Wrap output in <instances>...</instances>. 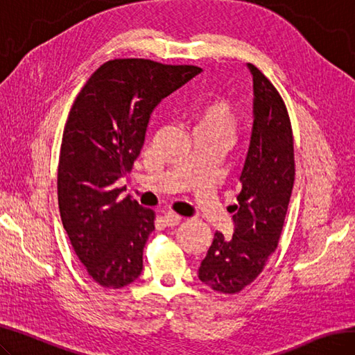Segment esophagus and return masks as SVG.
<instances>
[{"label": "esophagus", "instance_id": "34e87169", "mask_svg": "<svg viewBox=\"0 0 355 355\" xmlns=\"http://www.w3.org/2000/svg\"><path fill=\"white\" fill-rule=\"evenodd\" d=\"M180 220H182V217H180V215H178V214H175V212H167L166 215H164V221H166V224L170 227L178 226Z\"/></svg>", "mask_w": 355, "mask_h": 355}]
</instances>
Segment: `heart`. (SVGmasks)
<instances>
[{"label": "heart", "instance_id": "b5f03b06", "mask_svg": "<svg viewBox=\"0 0 355 355\" xmlns=\"http://www.w3.org/2000/svg\"><path fill=\"white\" fill-rule=\"evenodd\" d=\"M236 128V116L227 102L215 101L200 107L194 114V131L220 132L232 137Z\"/></svg>", "mask_w": 355, "mask_h": 355}]
</instances>
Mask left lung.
I'll use <instances>...</instances> for the list:
<instances>
[{
    "mask_svg": "<svg viewBox=\"0 0 355 355\" xmlns=\"http://www.w3.org/2000/svg\"><path fill=\"white\" fill-rule=\"evenodd\" d=\"M247 67L253 78V126L238 203L232 206L233 235L215 232L198 268V279L221 293L243 291L262 272L277 248L295 179L286 105L256 66Z\"/></svg>",
    "mask_w": 355,
    "mask_h": 355,
    "instance_id": "left-lung-1",
    "label": "left lung"
}]
</instances>
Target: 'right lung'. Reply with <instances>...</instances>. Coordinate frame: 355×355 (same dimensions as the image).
Segmentation results:
<instances>
[{
    "mask_svg": "<svg viewBox=\"0 0 355 355\" xmlns=\"http://www.w3.org/2000/svg\"><path fill=\"white\" fill-rule=\"evenodd\" d=\"M202 72L144 58L103 63L78 94L64 126L58 162V207L63 227L90 277L119 289L143 271V248L155 212L119 179L132 168L158 103Z\"/></svg>",
    "mask_w": 355,
    "mask_h": 355,
    "instance_id": "obj_1",
    "label": "right lung"
}]
</instances>
